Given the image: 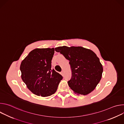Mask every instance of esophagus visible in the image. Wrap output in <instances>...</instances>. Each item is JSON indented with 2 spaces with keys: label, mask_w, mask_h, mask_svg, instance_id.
<instances>
[{
  "label": "esophagus",
  "mask_w": 124,
  "mask_h": 124,
  "mask_svg": "<svg viewBox=\"0 0 124 124\" xmlns=\"http://www.w3.org/2000/svg\"><path fill=\"white\" fill-rule=\"evenodd\" d=\"M61 74H62V76H64V70H62V71L61 72Z\"/></svg>",
  "instance_id": "1"
}]
</instances>
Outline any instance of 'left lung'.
Here are the masks:
<instances>
[{"instance_id":"8db88e82","label":"left lung","mask_w":124,"mask_h":124,"mask_svg":"<svg viewBox=\"0 0 124 124\" xmlns=\"http://www.w3.org/2000/svg\"><path fill=\"white\" fill-rule=\"evenodd\" d=\"M69 60L72 76L68 81L75 93L86 95L93 91L101 79L103 68L97 55L81 46H59L55 48Z\"/></svg>"}]
</instances>
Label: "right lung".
<instances>
[{
	"mask_svg": "<svg viewBox=\"0 0 124 124\" xmlns=\"http://www.w3.org/2000/svg\"><path fill=\"white\" fill-rule=\"evenodd\" d=\"M54 48H35L22 62V78L28 89L42 97L54 94L63 77L51 69Z\"/></svg>",
	"mask_w": 124,
	"mask_h": 124,
	"instance_id": "right-lung-1",
	"label": "right lung"
}]
</instances>
